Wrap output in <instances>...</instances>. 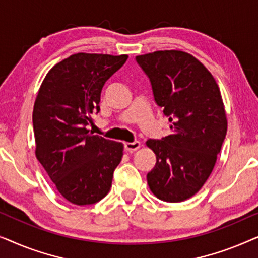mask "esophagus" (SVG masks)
Here are the masks:
<instances>
[{
    "label": "esophagus",
    "mask_w": 258,
    "mask_h": 258,
    "mask_svg": "<svg viewBox=\"0 0 258 258\" xmlns=\"http://www.w3.org/2000/svg\"><path fill=\"white\" fill-rule=\"evenodd\" d=\"M140 147H141V143L139 142V141H135V142H132V143L128 142L124 144V149L126 151H129V153H133V151L137 150Z\"/></svg>",
    "instance_id": "obj_1"
}]
</instances>
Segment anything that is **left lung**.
<instances>
[{"instance_id": "8db88e82", "label": "left lung", "mask_w": 258, "mask_h": 258, "mask_svg": "<svg viewBox=\"0 0 258 258\" xmlns=\"http://www.w3.org/2000/svg\"><path fill=\"white\" fill-rule=\"evenodd\" d=\"M149 77L155 102L169 118L170 135L148 140L156 164L148 185L157 199L182 202L207 182L227 135L221 91L209 70L192 55L160 50L136 56Z\"/></svg>"}]
</instances>
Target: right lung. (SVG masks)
Returning <instances> with one entry per match:
<instances>
[{"instance_id": "right-lung-1", "label": "right lung", "mask_w": 258, "mask_h": 258, "mask_svg": "<svg viewBox=\"0 0 258 258\" xmlns=\"http://www.w3.org/2000/svg\"><path fill=\"white\" fill-rule=\"evenodd\" d=\"M128 55L79 52L49 70L33 111L36 158L58 192L70 203L88 206L111 188L123 144L89 134L91 115L100 111L104 83Z\"/></svg>"}]
</instances>
